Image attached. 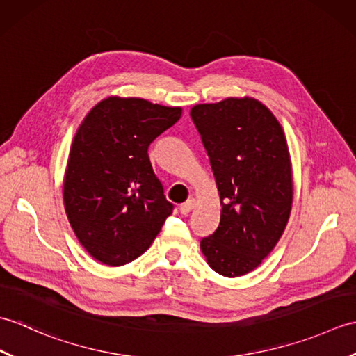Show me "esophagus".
<instances>
[{"instance_id":"esophagus-1","label":"esophagus","mask_w":356,"mask_h":356,"mask_svg":"<svg viewBox=\"0 0 356 356\" xmlns=\"http://www.w3.org/2000/svg\"><path fill=\"white\" fill-rule=\"evenodd\" d=\"M195 207V199H188L180 205V213L182 214H190L191 209Z\"/></svg>"}]
</instances>
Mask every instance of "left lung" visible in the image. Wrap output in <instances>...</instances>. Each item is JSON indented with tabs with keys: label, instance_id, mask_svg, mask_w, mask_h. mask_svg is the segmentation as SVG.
<instances>
[{
	"label": "left lung",
	"instance_id": "left-lung-1",
	"mask_svg": "<svg viewBox=\"0 0 356 356\" xmlns=\"http://www.w3.org/2000/svg\"><path fill=\"white\" fill-rule=\"evenodd\" d=\"M209 156L220 223L200 249L217 274L234 278L259 268L289 220L292 163L282 125L251 96H231L191 108Z\"/></svg>",
	"mask_w": 356,
	"mask_h": 356
}]
</instances>
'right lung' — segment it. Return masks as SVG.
I'll list each match as a JSON object with an SVG mask.
<instances>
[{
    "label": "right lung",
    "instance_id": "add662e5",
    "mask_svg": "<svg viewBox=\"0 0 356 356\" xmlns=\"http://www.w3.org/2000/svg\"><path fill=\"white\" fill-rule=\"evenodd\" d=\"M180 116L182 107L108 96L78 127L63 199L74 236L95 260L107 266L136 260L172 213L148 147Z\"/></svg>",
    "mask_w": 356,
    "mask_h": 356
}]
</instances>
